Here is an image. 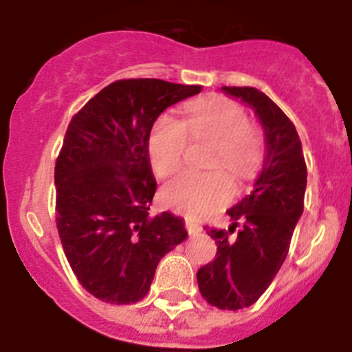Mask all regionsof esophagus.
<instances>
[{
    "label": "esophagus",
    "instance_id": "34e87169",
    "mask_svg": "<svg viewBox=\"0 0 352 352\" xmlns=\"http://www.w3.org/2000/svg\"><path fill=\"white\" fill-rule=\"evenodd\" d=\"M185 227L186 231H188V234H197V232L203 231V227L199 226V223L192 222V220H185Z\"/></svg>",
    "mask_w": 352,
    "mask_h": 352
}]
</instances>
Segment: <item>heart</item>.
<instances>
[{"instance_id": "b5f03b06", "label": "heart", "mask_w": 352, "mask_h": 352, "mask_svg": "<svg viewBox=\"0 0 352 352\" xmlns=\"http://www.w3.org/2000/svg\"><path fill=\"white\" fill-rule=\"evenodd\" d=\"M188 141L213 142L206 167L213 173H183L162 188L167 208L199 219L226 206L234 195V185L223 170L238 179L254 176L263 160V138L250 125L248 114L236 102L211 96L192 102L185 120L162 114L148 138L151 167L162 178L182 167Z\"/></svg>"}]
</instances>
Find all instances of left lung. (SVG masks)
<instances>
[{
    "mask_svg": "<svg viewBox=\"0 0 352 352\" xmlns=\"http://www.w3.org/2000/svg\"><path fill=\"white\" fill-rule=\"evenodd\" d=\"M227 95L256 109L266 133V158L250 195L227 211L229 231L204 227L217 243V256L197 272L199 291L220 310L256 303L280 266L303 213L307 164L300 135L278 105L256 88L223 86ZM239 226L236 239L230 234Z\"/></svg>",
    "mask_w": 352,
    "mask_h": 352,
    "instance_id": "left-lung-1",
    "label": "left lung"
}]
</instances>
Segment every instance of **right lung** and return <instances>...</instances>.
<instances>
[{
	"label": "right lung",
	"instance_id": "obj_1",
	"mask_svg": "<svg viewBox=\"0 0 352 352\" xmlns=\"http://www.w3.org/2000/svg\"><path fill=\"white\" fill-rule=\"evenodd\" d=\"M201 86L121 79L72 118L56 158V227L72 272L105 303H138L155 270L186 238L183 219H149L157 192L148 155L155 120Z\"/></svg>",
	"mask_w": 352,
	"mask_h": 352
}]
</instances>
